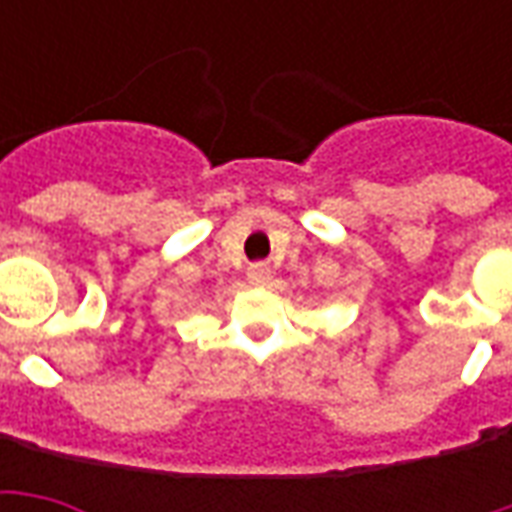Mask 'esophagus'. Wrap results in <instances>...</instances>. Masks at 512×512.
Returning <instances> with one entry per match:
<instances>
[{
	"instance_id": "esophagus-1",
	"label": "esophagus",
	"mask_w": 512,
	"mask_h": 512,
	"mask_svg": "<svg viewBox=\"0 0 512 512\" xmlns=\"http://www.w3.org/2000/svg\"><path fill=\"white\" fill-rule=\"evenodd\" d=\"M246 277L252 285H266L268 279H271V268L266 263H252V266L246 268Z\"/></svg>"
}]
</instances>
